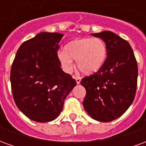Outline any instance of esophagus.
<instances>
[{
    "instance_id": "1",
    "label": "esophagus",
    "mask_w": 146,
    "mask_h": 146,
    "mask_svg": "<svg viewBox=\"0 0 146 146\" xmlns=\"http://www.w3.org/2000/svg\"><path fill=\"white\" fill-rule=\"evenodd\" d=\"M75 79H76V84H79L80 81H81V77H80V76H75Z\"/></svg>"
}]
</instances>
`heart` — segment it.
<instances>
[{
	"label": "heart",
	"instance_id": "b5f03b06",
	"mask_svg": "<svg viewBox=\"0 0 146 146\" xmlns=\"http://www.w3.org/2000/svg\"><path fill=\"white\" fill-rule=\"evenodd\" d=\"M107 56L106 44L98 37L74 39L66 44L64 51L58 53V59L66 72L72 70L74 59L78 69L88 75L94 74L101 70Z\"/></svg>",
	"mask_w": 146,
	"mask_h": 146
}]
</instances>
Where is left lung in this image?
<instances>
[{
  "label": "left lung",
  "mask_w": 146,
  "mask_h": 146,
  "mask_svg": "<svg viewBox=\"0 0 146 146\" xmlns=\"http://www.w3.org/2000/svg\"><path fill=\"white\" fill-rule=\"evenodd\" d=\"M92 35L104 40L108 56L98 72L81 80L86 90L83 106L94 119L110 122L125 113L135 99L138 65L130 44L116 33L103 31Z\"/></svg>",
  "instance_id": "8db88e82"
}]
</instances>
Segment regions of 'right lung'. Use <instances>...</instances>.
Listing matches in <instances>:
<instances>
[{
  "label": "right lung",
  "mask_w": 146,
  "mask_h": 146,
  "mask_svg": "<svg viewBox=\"0 0 146 146\" xmlns=\"http://www.w3.org/2000/svg\"><path fill=\"white\" fill-rule=\"evenodd\" d=\"M63 34L43 32L23 43L11 66L10 80L15 102L33 121L49 122L62 110L76 85L61 69L57 51Z\"/></svg>",
  "instance_id": "add662e5"
}]
</instances>
